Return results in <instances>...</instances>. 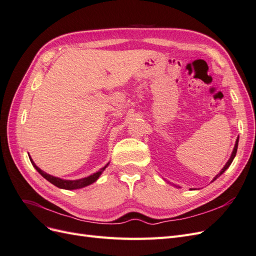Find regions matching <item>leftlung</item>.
Instances as JSON below:
<instances>
[{
    "mask_svg": "<svg viewBox=\"0 0 256 256\" xmlns=\"http://www.w3.org/2000/svg\"><path fill=\"white\" fill-rule=\"evenodd\" d=\"M238 140H239V138H237V140H236V144H235V147H234V150H233V152H232V156H230V160L226 162V166H224V168H222V171L218 174V175H216L214 178V180H216V178H218L222 173H224V171H226V170L230 166V164H232V162H233V160H234V158H235V156H236V152H237V147H238ZM212 180V182H214Z\"/></svg>",
    "mask_w": 256,
    "mask_h": 256,
    "instance_id": "1",
    "label": "left lung"
}]
</instances>
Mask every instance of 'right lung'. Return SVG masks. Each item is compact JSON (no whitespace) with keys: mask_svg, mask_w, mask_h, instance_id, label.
<instances>
[{"mask_svg":"<svg viewBox=\"0 0 256 256\" xmlns=\"http://www.w3.org/2000/svg\"><path fill=\"white\" fill-rule=\"evenodd\" d=\"M30 162H32V164L34 166V168L37 170V172L40 173L44 178H46V180L50 182L51 184H53L54 186H56V187H58L60 189H66V190H74V189L83 188V187H85V186H88L92 182H95L98 180V177L102 175V173L104 171V168L108 166V164L104 166L102 168H100L97 173L92 174L88 177L81 178V180H60V178H58V177H54V176H51L47 173L42 172L40 168L36 166V164H34L33 160L30 159Z\"/></svg>","mask_w":256,"mask_h":256,"instance_id":"add662e5","label":"right lung"}]
</instances>
